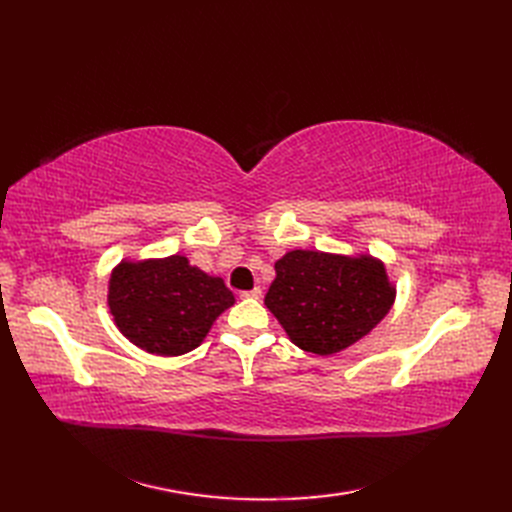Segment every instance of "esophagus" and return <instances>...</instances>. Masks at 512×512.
Returning <instances> with one entry per match:
<instances>
[{
	"mask_svg": "<svg viewBox=\"0 0 512 512\" xmlns=\"http://www.w3.org/2000/svg\"><path fill=\"white\" fill-rule=\"evenodd\" d=\"M243 299H260L262 297V290L260 288H252V290H243L241 292Z\"/></svg>",
	"mask_w": 512,
	"mask_h": 512,
	"instance_id": "1",
	"label": "esophagus"
}]
</instances>
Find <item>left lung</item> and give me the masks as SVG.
Returning a JSON list of instances; mask_svg holds the SVG:
<instances>
[{"label":"left lung","instance_id":"left-lung-1","mask_svg":"<svg viewBox=\"0 0 512 512\" xmlns=\"http://www.w3.org/2000/svg\"><path fill=\"white\" fill-rule=\"evenodd\" d=\"M395 288L380 260L294 250L275 262L265 305L301 350L335 354L389 314Z\"/></svg>","mask_w":512,"mask_h":512}]
</instances>
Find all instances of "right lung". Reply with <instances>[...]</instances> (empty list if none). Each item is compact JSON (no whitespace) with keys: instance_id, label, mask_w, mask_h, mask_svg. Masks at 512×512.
<instances>
[{"instance_id":"obj_1","label":"right lung","mask_w":512,"mask_h":512,"mask_svg":"<svg viewBox=\"0 0 512 512\" xmlns=\"http://www.w3.org/2000/svg\"><path fill=\"white\" fill-rule=\"evenodd\" d=\"M235 303L222 277L185 256L123 260L108 282V307L119 331L151 354L179 356L200 346L211 324Z\"/></svg>"}]
</instances>
